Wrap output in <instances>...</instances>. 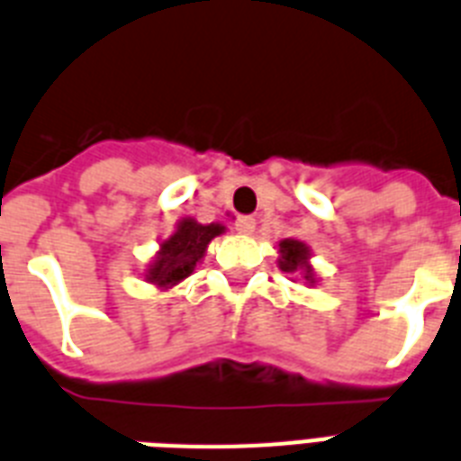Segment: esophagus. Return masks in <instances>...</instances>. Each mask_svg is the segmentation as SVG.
<instances>
[{"label":"esophagus","mask_w":461,"mask_h":461,"mask_svg":"<svg viewBox=\"0 0 461 461\" xmlns=\"http://www.w3.org/2000/svg\"><path fill=\"white\" fill-rule=\"evenodd\" d=\"M234 230H237L239 234H243V237H250V234L256 231V220L249 218V215L237 218V222H234Z\"/></svg>","instance_id":"34e87169"}]
</instances>
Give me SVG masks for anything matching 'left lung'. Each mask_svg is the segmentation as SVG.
I'll return each instance as SVG.
<instances>
[{
  "instance_id": "obj_1",
  "label": "left lung",
  "mask_w": 461,
  "mask_h": 461,
  "mask_svg": "<svg viewBox=\"0 0 461 461\" xmlns=\"http://www.w3.org/2000/svg\"><path fill=\"white\" fill-rule=\"evenodd\" d=\"M279 246V258H276V267L282 269L284 275H291V282H305V286H317L320 275L312 267V250L301 239H282L276 243Z\"/></svg>"
}]
</instances>
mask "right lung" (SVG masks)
Masks as SVG:
<instances>
[{
  "mask_svg": "<svg viewBox=\"0 0 461 461\" xmlns=\"http://www.w3.org/2000/svg\"><path fill=\"white\" fill-rule=\"evenodd\" d=\"M224 234V224H201L194 218L177 220L167 239L158 243L156 256L144 269V279L158 291L175 289L179 282L194 275L196 265L205 258L208 243Z\"/></svg>",
  "mask_w": 461,
  "mask_h": 461,
  "instance_id": "right-lung-1",
  "label": "right lung"
}]
</instances>
